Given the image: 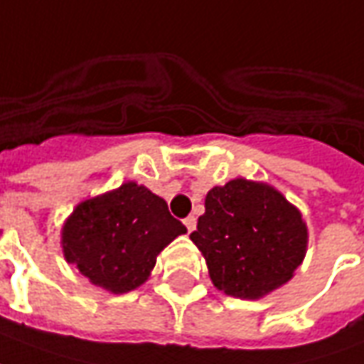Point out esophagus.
<instances>
[{"label": "esophagus", "instance_id": "obj_1", "mask_svg": "<svg viewBox=\"0 0 364 364\" xmlns=\"http://www.w3.org/2000/svg\"><path fill=\"white\" fill-rule=\"evenodd\" d=\"M185 226H187V230H189V232H193V230H195V226H197V218L187 217L185 218Z\"/></svg>", "mask_w": 364, "mask_h": 364}]
</instances>
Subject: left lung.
Returning a JSON list of instances; mask_svg holds the SVG:
<instances>
[{"instance_id":"obj_1","label":"left lung","mask_w":364,"mask_h":364,"mask_svg":"<svg viewBox=\"0 0 364 364\" xmlns=\"http://www.w3.org/2000/svg\"><path fill=\"white\" fill-rule=\"evenodd\" d=\"M299 208L268 183L236 177L205 197L191 240L207 262L215 288L240 299H260L294 278L307 252Z\"/></svg>"}]
</instances>
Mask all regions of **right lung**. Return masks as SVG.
I'll use <instances>...</instances> for the list:
<instances>
[{"instance_id": "obj_1", "label": "right lung", "mask_w": 364, "mask_h": 364, "mask_svg": "<svg viewBox=\"0 0 364 364\" xmlns=\"http://www.w3.org/2000/svg\"><path fill=\"white\" fill-rule=\"evenodd\" d=\"M185 232L161 197L128 181L78 203L63 225L60 246L90 284L128 294L146 284L157 254Z\"/></svg>"}]
</instances>
